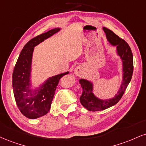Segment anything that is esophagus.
Masks as SVG:
<instances>
[{
	"label": "esophagus",
	"mask_w": 146,
	"mask_h": 146,
	"mask_svg": "<svg viewBox=\"0 0 146 146\" xmlns=\"http://www.w3.org/2000/svg\"><path fill=\"white\" fill-rule=\"evenodd\" d=\"M83 68L82 66H78V67L75 68V69L74 70V73L75 75H78V76H81L82 74H83Z\"/></svg>",
	"instance_id": "esophagus-1"
}]
</instances>
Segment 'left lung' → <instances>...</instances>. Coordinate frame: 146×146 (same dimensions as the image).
<instances>
[{
	"label": "left lung",
	"mask_w": 146,
	"mask_h": 146,
	"mask_svg": "<svg viewBox=\"0 0 146 146\" xmlns=\"http://www.w3.org/2000/svg\"><path fill=\"white\" fill-rule=\"evenodd\" d=\"M108 41L111 45L116 47L117 54L122 62V82L120 89L114 97L110 99H101L93 93V84L90 81L81 79L79 81L82 88V94L80 96L82 105L88 111H97L106 110L115 105L122 98L126 88L131 82L133 72V56L131 47L124 39L119 37L111 30L103 28Z\"/></svg>",
	"instance_id": "left-lung-1"
}]
</instances>
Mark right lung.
<instances>
[{
	"mask_svg": "<svg viewBox=\"0 0 146 146\" xmlns=\"http://www.w3.org/2000/svg\"><path fill=\"white\" fill-rule=\"evenodd\" d=\"M60 30V28L52 29L30 40L20 52L14 67L12 76L14 97L21 113L28 118L36 119L48 113L60 80L69 73L50 77L35 90L31 88V66L35 47Z\"/></svg>",
	"mask_w": 146,
	"mask_h": 146,
	"instance_id": "obj_1",
	"label": "right lung"
}]
</instances>
